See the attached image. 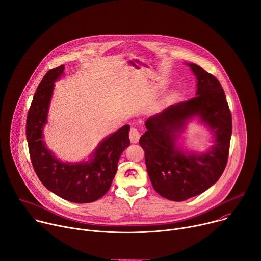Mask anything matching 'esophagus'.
I'll return each instance as SVG.
<instances>
[{"instance_id": "1", "label": "esophagus", "mask_w": 261, "mask_h": 261, "mask_svg": "<svg viewBox=\"0 0 261 261\" xmlns=\"http://www.w3.org/2000/svg\"><path fill=\"white\" fill-rule=\"evenodd\" d=\"M141 135L139 133V130L136 128V127H132L130 130H129V139H130V142L132 143H137L140 139Z\"/></svg>"}]
</instances>
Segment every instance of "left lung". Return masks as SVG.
I'll use <instances>...</instances> for the list:
<instances>
[{
    "label": "left lung",
    "instance_id": "obj_1",
    "mask_svg": "<svg viewBox=\"0 0 261 261\" xmlns=\"http://www.w3.org/2000/svg\"><path fill=\"white\" fill-rule=\"evenodd\" d=\"M196 95L149 117L140 138L145 164L154 190L174 201L198 195L215 184L227 164L232 132L231 112L219 80L195 64ZM198 116L216 134V145L204 154H187L175 141L187 120Z\"/></svg>",
    "mask_w": 261,
    "mask_h": 261
}]
</instances>
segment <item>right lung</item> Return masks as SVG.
<instances>
[{
    "label": "right lung",
    "mask_w": 261,
    "mask_h": 261,
    "mask_svg": "<svg viewBox=\"0 0 261 261\" xmlns=\"http://www.w3.org/2000/svg\"><path fill=\"white\" fill-rule=\"evenodd\" d=\"M64 70L62 65L48 71L34 94L25 126L30 158L38 178L48 190L72 202H92L105 195L112 184L120 155L130 144L129 125L101 141L88 163L67 164L57 160L42 141V129L55 81Z\"/></svg>",
    "instance_id": "1"
}]
</instances>
